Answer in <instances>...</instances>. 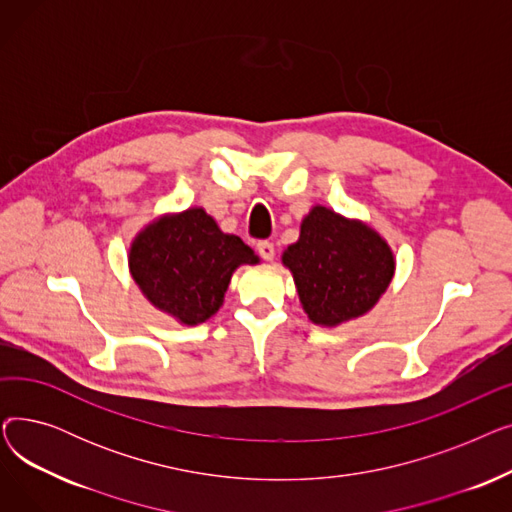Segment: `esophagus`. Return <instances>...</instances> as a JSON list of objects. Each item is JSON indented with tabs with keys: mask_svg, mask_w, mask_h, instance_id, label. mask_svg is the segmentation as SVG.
Returning a JSON list of instances; mask_svg holds the SVG:
<instances>
[{
	"mask_svg": "<svg viewBox=\"0 0 512 512\" xmlns=\"http://www.w3.org/2000/svg\"><path fill=\"white\" fill-rule=\"evenodd\" d=\"M257 251H259V255H261L265 261H274V255H276L274 242H270V240H259V242H257Z\"/></svg>",
	"mask_w": 512,
	"mask_h": 512,
	"instance_id": "esophagus-1",
	"label": "esophagus"
}]
</instances>
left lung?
I'll return each mask as SVG.
<instances>
[{
	"label": "left lung",
	"instance_id": "1",
	"mask_svg": "<svg viewBox=\"0 0 512 512\" xmlns=\"http://www.w3.org/2000/svg\"><path fill=\"white\" fill-rule=\"evenodd\" d=\"M282 263L292 272L301 305L317 326H338L365 315L392 282L394 255L388 242L359 220L315 205L299 240Z\"/></svg>",
	"mask_w": 512,
	"mask_h": 512
}]
</instances>
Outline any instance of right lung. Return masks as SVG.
<instances>
[{
	"mask_svg": "<svg viewBox=\"0 0 512 512\" xmlns=\"http://www.w3.org/2000/svg\"><path fill=\"white\" fill-rule=\"evenodd\" d=\"M259 257L238 236L224 234L201 207L161 215L137 234L128 265L147 301L184 326L218 313L236 267Z\"/></svg>",
	"mask_w": 512,
	"mask_h": 512,
	"instance_id": "add662e5",
	"label": "right lung"
}]
</instances>
